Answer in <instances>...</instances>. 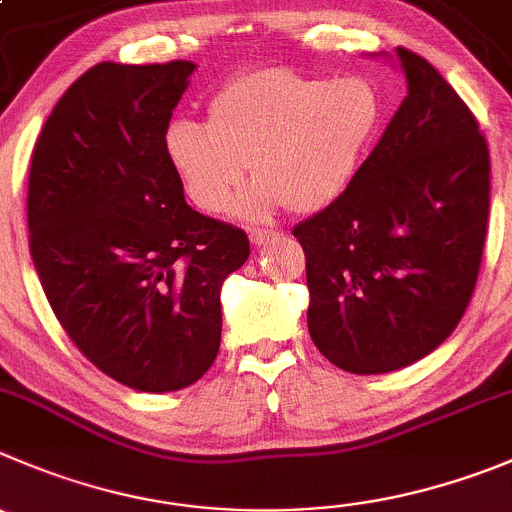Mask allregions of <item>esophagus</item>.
<instances>
[{"label": "esophagus", "instance_id": "esophagus-1", "mask_svg": "<svg viewBox=\"0 0 512 512\" xmlns=\"http://www.w3.org/2000/svg\"><path fill=\"white\" fill-rule=\"evenodd\" d=\"M279 233L271 231V228H251L248 231V238H251V243H256V246H261V243H269L271 238H276Z\"/></svg>", "mask_w": 512, "mask_h": 512}]
</instances>
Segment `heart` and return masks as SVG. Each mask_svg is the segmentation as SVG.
Wrapping results in <instances>:
<instances>
[{
	"label": "heart",
	"mask_w": 512,
	"mask_h": 512,
	"mask_svg": "<svg viewBox=\"0 0 512 512\" xmlns=\"http://www.w3.org/2000/svg\"><path fill=\"white\" fill-rule=\"evenodd\" d=\"M379 113L377 90L362 77L264 67L228 80L208 102L206 125L170 123L165 153L201 211H226L251 163L259 186L238 211L259 218L284 203L291 213H314L352 183Z\"/></svg>",
	"instance_id": "1"
}]
</instances>
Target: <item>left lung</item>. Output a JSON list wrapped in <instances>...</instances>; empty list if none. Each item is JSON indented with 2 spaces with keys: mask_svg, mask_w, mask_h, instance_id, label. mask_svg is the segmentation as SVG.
I'll use <instances>...</instances> for the list:
<instances>
[{
  "mask_svg": "<svg viewBox=\"0 0 512 512\" xmlns=\"http://www.w3.org/2000/svg\"><path fill=\"white\" fill-rule=\"evenodd\" d=\"M407 95L352 183L294 228L309 334L352 374L410 367L460 324L490 213V150L445 77L397 47Z\"/></svg>",
  "mask_w": 512,
  "mask_h": 512,
  "instance_id": "left-lung-1",
  "label": "left lung"
}]
</instances>
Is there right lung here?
Masks as SVG:
<instances>
[{
	"label": "right lung",
	"mask_w": 512,
	"mask_h": 512,
	"mask_svg": "<svg viewBox=\"0 0 512 512\" xmlns=\"http://www.w3.org/2000/svg\"><path fill=\"white\" fill-rule=\"evenodd\" d=\"M196 65L100 62L77 77L34 143L29 253L77 349L138 392L198 382L221 347V286L248 236L193 211L165 153Z\"/></svg>",
	"instance_id": "right-lung-1"
}]
</instances>
